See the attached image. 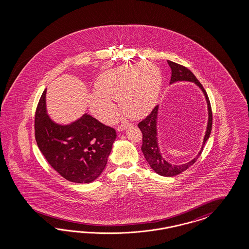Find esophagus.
<instances>
[{
  "label": "esophagus",
  "instance_id": "34e87169",
  "mask_svg": "<svg viewBox=\"0 0 249 249\" xmlns=\"http://www.w3.org/2000/svg\"><path fill=\"white\" fill-rule=\"evenodd\" d=\"M129 125H130V124H129L128 122H123L122 124H121V125H120V126H118V127H117V130H118V131H121V130H124V129H126V128H128Z\"/></svg>",
  "mask_w": 249,
  "mask_h": 249
}]
</instances>
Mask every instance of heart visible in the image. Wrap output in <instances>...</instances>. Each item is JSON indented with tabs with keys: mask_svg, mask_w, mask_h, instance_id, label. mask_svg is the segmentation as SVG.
I'll return each instance as SVG.
<instances>
[{
	"mask_svg": "<svg viewBox=\"0 0 249 249\" xmlns=\"http://www.w3.org/2000/svg\"><path fill=\"white\" fill-rule=\"evenodd\" d=\"M160 69L150 62L126 65L107 70L99 75L97 91L89 94L91 111L105 123H112L120 110L112 100H120L121 110L138 119L155 106L161 89Z\"/></svg>",
	"mask_w": 249,
	"mask_h": 249,
	"instance_id": "obj_1",
	"label": "heart"
}]
</instances>
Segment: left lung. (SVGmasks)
<instances>
[{
	"mask_svg": "<svg viewBox=\"0 0 249 249\" xmlns=\"http://www.w3.org/2000/svg\"><path fill=\"white\" fill-rule=\"evenodd\" d=\"M170 68L172 69V76H171V83H174L176 81H190L195 83L203 90L204 96L207 101L208 105V125L207 129L204 136V144L201 149L200 152L196 158L192 160L188 163L181 164V165H174L169 162H167L164 159L161 157V154L160 152L158 147V141H157V128H156V121H157V114H158V105L154 107V108L151 110V113L149 114L144 120L141 121L138 124V127L141 129L142 133V151L143 152L144 157L146 160L149 162L151 168L156 172L157 174L161 176L166 177H172L177 174H181L187 170L189 167L193 165L198 157L201 155L203 149H204V143L209 139L211 134L212 125H213V113H212L211 104L210 100L207 96V93L204 89L203 85L198 81L196 75L190 71L188 68L179 65L177 63H174L172 61H167Z\"/></svg>",
	"mask_w": 249,
	"mask_h": 249,
	"instance_id": "8db88e82",
	"label": "left lung"
}]
</instances>
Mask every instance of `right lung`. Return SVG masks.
I'll return each instance as SVG.
<instances>
[{
  "instance_id": "add662e5",
  "label": "right lung",
  "mask_w": 249,
  "mask_h": 249,
  "mask_svg": "<svg viewBox=\"0 0 249 249\" xmlns=\"http://www.w3.org/2000/svg\"><path fill=\"white\" fill-rule=\"evenodd\" d=\"M45 90L35 117V137L47 162L68 181L87 183L96 180L105 169L117 137L116 130L90 115L70 125L61 126L47 116Z\"/></svg>"
}]
</instances>
